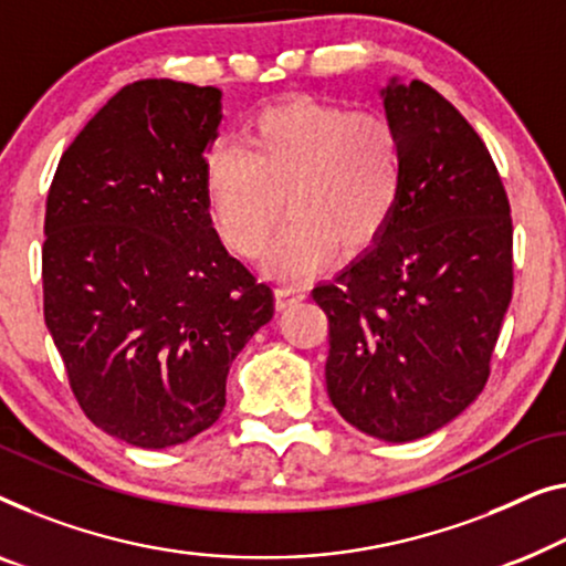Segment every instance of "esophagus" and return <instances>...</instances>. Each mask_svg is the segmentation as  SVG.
Returning <instances> with one entry per match:
<instances>
[{
  "label": "esophagus",
  "instance_id": "esophagus-1",
  "mask_svg": "<svg viewBox=\"0 0 566 566\" xmlns=\"http://www.w3.org/2000/svg\"><path fill=\"white\" fill-rule=\"evenodd\" d=\"M303 298H306V289H303V285H281V289H275L277 311L296 306Z\"/></svg>",
  "mask_w": 566,
  "mask_h": 566
}]
</instances>
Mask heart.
<instances>
[{
  "instance_id": "b5f03b06",
  "label": "heart",
  "mask_w": 566,
  "mask_h": 566,
  "mask_svg": "<svg viewBox=\"0 0 566 566\" xmlns=\"http://www.w3.org/2000/svg\"><path fill=\"white\" fill-rule=\"evenodd\" d=\"M203 184L219 234L242 258L268 248L289 211L265 270L301 281L329 263L334 248L378 240L403 188V147L380 112H349L314 99L270 106L248 129V147L217 143Z\"/></svg>"
}]
</instances>
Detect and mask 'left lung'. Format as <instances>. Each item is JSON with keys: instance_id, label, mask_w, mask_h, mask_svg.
Here are the masks:
<instances>
[{"instance_id": "1", "label": "left lung", "mask_w": 566, "mask_h": 566, "mask_svg": "<svg viewBox=\"0 0 566 566\" xmlns=\"http://www.w3.org/2000/svg\"><path fill=\"white\" fill-rule=\"evenodd\" d=\"M380 99L403 147L400 199L378 240L311 296L329 316L332 406L403 444L485 388L513 293V224L485 143L444 96L392 76Z\"/></svg>"}]
</instances>
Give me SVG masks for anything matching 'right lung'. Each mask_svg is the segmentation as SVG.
I'll list each match as a JSON object with an SVG mask.
<instances>
[{"label": "right lung", "instance_id": "add662e5", "mask_svg": "<svg viewBox=\"0 0 566 566\" xmlns=\"http://www.w3.org/2000/svg\"><path fill=\"white\" fill-rule=\"evenodd\" d=\"M222 92L135 81L63 153L45 203L43 311L94 426L168 449L217 423L232 359L273 291L232 258L203 163Z\"/></svg>", "mask_w": 566, "mask_h": 566}]
</instances>
